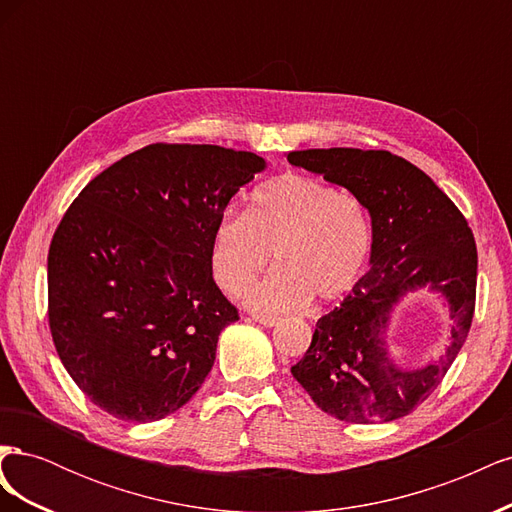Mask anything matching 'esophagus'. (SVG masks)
I'll return each instance as SVG.
<instances>
[{
    "instance_id": "1",
    "label": "esophagus",
    "mask_w": 512,
    "mask_h": 512,
    "mask_svg": "<svg viewBox=\"0 0 512 512\" xmlns=\"http://www.w3.org/2000/svg\"><path fill=\"white\" fill-rule=\"evenodd\" d=\"M256 322H260V324H265V327H275V324H280V318L277 316H269V314H254L252 316Z\"/></svg>"
}]
</instances>
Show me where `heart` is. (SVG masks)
<instances>
[{
    "instance_id": "obj_1",
    "label": "heart",
    "mask_w": 512,
    "mask_h": 512,
    "mask_svg": "<svg viewBox=\"0 0 512 512\" xmlns=\"http://www.w3.org/2000/svg\"><path fill=\"white\" fill-rule=\"evenodd\" d=\"M374 228L361 196L301 173H284L252 192L245 213H226L213 230L211 269L228 294H241L269 265L277 267L247 301L262 312H294L335 301L367 265Z\"/></svg>"
}]
</instances>
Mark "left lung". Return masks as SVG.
Returning a JSON list of instances; mask_svg holds the SVG:
<instances>
[{
	"mask_svg": "<svg viewBox=\"0 0 512 512\" xmlns=\"http://www.w3.org/2000/svg\"><path fill=\"white\" fill-rule=\"evenodd\" d=\"M288 162L361 196L374 228L371 267L333 312L316 322L303 359L290 371L327 414L346 423H389L416 410L451 369L476 305L472 230L421 168L382 149H303ZM421 285L452 307V344L438 362L399 368L388 354L392 309Z\"/></svg>",
	"mask_w": 512,
	"mask_h": 512,
	"instance_id": "8db88e82",
	"label": "left lung"
}]
</instances>
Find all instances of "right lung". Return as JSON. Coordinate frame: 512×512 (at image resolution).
I'll return each mask as SVG.
<instances>
[{"mask_svg":"<svg viewBox=\"0 0 512 512\" xmlns=\"http://www.w3.org/2000/svg\"><path fill=\"white\" fill-rule=\"evenodd\" d=\"M262 168L252 151L156 143L74 198L49 247V327L91 404L149 423L200 389L239 320L213 282V230Z\"/></svg>","mask_w":512,"mask_h":512,"instance_id":"obj_1","label":"right lung"}]
</instances>
